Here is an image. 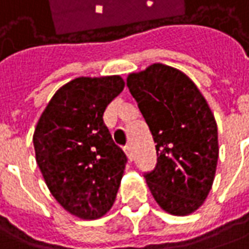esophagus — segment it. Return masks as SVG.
Wrapping results in <instances>:
<instances>
[{"mask_svg": "<svg viewBox=\"0 0 249 249\" xmlns=\"http://www.w3.org/2000/svg\"><path fill=\"white\" fill-rule=\"evenodd\" d=\"M124 151H125V154H126V156H128V159L132 160V158H133V154H132V147H130V145H125Z\"/></svg>", "mask_w": 249, "mask_h": 249, "instance_id": "1", "label": "esophagus"}]
</instances>
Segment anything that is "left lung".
Masks as SVG:
<instances>
[{"instance_id":"obj_1","label":"left lung","mask_w":249,"mask_h":249,"mask_svg":"<svg viewBox=\"0 0 249 249\" xmlns=\"http://www.w3.org/2000/svg\"><path fill=\"white\" fill-rule=\"evenodd\" d=\"M126 86L156 142V166L144 174L149 190L167 213L190 214L206 199L214 179V116L190 78L166 64L132 72Z\"/></svg>"}]
</instances>
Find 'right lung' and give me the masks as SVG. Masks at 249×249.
<instances>
[{"instance_id":"1","label":"right lung","mask_w":249,"mask_h":249,"mask_svg":"<svg viewBox=\"0 0 249 249\" xmlns=\"http://www.w3.org/2000/svg\"><path fill=\"white\" fill-rule=\"evenodd\" d=\"M124 86L119 75L75 78L53 94L35 129L36 161L48 189L82 220L102 217L119 191L128 159L104 112Z\"/></svg>"}]
</instances>
